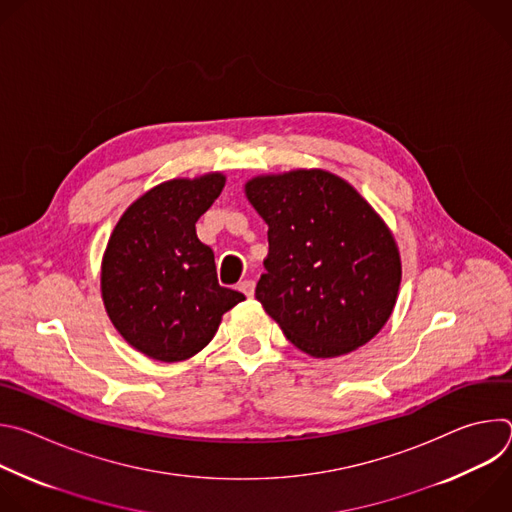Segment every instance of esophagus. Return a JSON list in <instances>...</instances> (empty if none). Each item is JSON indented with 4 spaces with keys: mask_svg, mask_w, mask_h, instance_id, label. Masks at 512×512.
Masks as SVG:
<instances>
[{
    "mask_svg": "<svg viewBox=\"0 0 512 512\" xmlns=\"http://www.w3.org/2000/svg\"><path fill=\"white\" fill-rule=\"evenodd\" d=\"M239 289L243 291L247 298H253V294H255V281L253 279H245V281L239 283Z\"/></svg>",
    "mask_w": 512,
    "mask_h": 512,
    "instance_id": "1",
    "label": "esophagus"
}]
</instances>
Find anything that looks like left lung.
Returning a JSON list of instances; mask_svg holds the SVG:
<instances>
[{
    "instance_id": "1",
    "label": "left lung",
    "mask_w": 512,
    "mask_h": 512,
    "mask_svg": "<svg viewBox=\"0 0 512 512\" xmlns=\"http://www.w3.org/2000/svg\"><path fill=\"white\" fill-rule=\"evenodd\" d=\"M245 192L269 227L255 298L285 338L316 358L367 344L401 283L397 245L371 204L322 170L255 178Z\"/></svg>"
}]
</instances>
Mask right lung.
Instances as JSON below:
<instances>
[{"label": "right lung", "mask_w": 512, "mask_h": 512, "mask_svg": "<svg viewBox=\"0 0 512 512\" xmlns=\"http://www.w3.org/2000/svg\"><path fill=\"white\" fill-rule=\"evenodd\" d=\"M223 186V174L164 182L125 210L109 239L101 271L107 314L150 358L194 356L245 300L218 283L214 253L196 237V221Z\"/></svg>", "instance_id": "obj_1"}]
</instances>
